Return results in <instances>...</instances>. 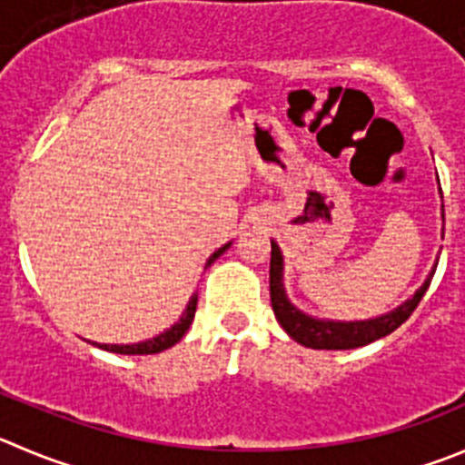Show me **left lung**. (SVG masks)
Listing matches in <instances>:
<instances>
[{
  "label": "left lung",
  "instance_id": "1",
  "mask_svg": "<svg viewBox=\"0 0 465 465\" xmlns=\"http://www.w3.org/2000/svg\"><path fill=\"white\" fill-rule=\"evenodd\" d=\"M443 221H445V210H443ZM436 267H439V262L431 267V273L427 276V281L422 282V287L411 296L409 302H404L401 306H397L395 311L386 312V315L372 317V320H362V322L317 320V317L306 315L303 311L292 306L290 299H287L285 287H282V253L281 249H278L276 242H272L269 294H272L273 315H276L278 324L287 331V335H290L292 340H296L299 344H303V347H311V349L365 347V344L374 342V340L391 335L397 326H401L406 320H409L411 312L418 308L420 299H422L424 292H427L431 278H434Z\"/></svg>",
  "mask_w": 465,
  "mask_h": 465
}]
</instances>
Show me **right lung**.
I'll return each instance as SVG.
<instances>
[{
	"label": "right lung",
	"instance_id": "right-lung-1",
	"mask_svg": "<svg viewBox=\"0 0 465 465\" xmlns=\"http://www.w3.org/2000/svg\"><path fill=\"white\" fill-rule=\"evenodd\" d=\"M230 249V242L228 244L221 246L219 251H214V253L210 255V260H207V267H210L212 262H214L216 258H219L221 253H225V251ZM196 303H198V294H193L192 299H189L187 303V311L183 312V317H180L178 322H175L173 326H171L169 331H163V333H159L157 338L153 340H145V342H136V344H97L100 349H104V351H112V353H125V356H143V353H159L163 351V349L173 347L175 342H180L183 340V335L187 333L189 326H192L193 322V315H196Z\"/></svg>",
	"mask_w": 465,
	"mask_h": 465
}]
</instances>
